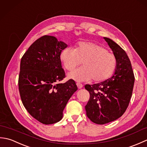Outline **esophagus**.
Listing matches in <instances>:
<instances>
[{
    "label": "esophagus",
    "mask_w": 147,
    "mask_h": 147,
    "mask_svg": "<svg viewBox=\"0 0 147 147\" xmlns=\"http://www.w3.org/2000/svg\"><path fill=\"white\" fill-rule=\"evenodd\" d=\"M76 85L78 86V88L79 89H81L83 88V85L82 83H76Z\"/></svg>",
    "instance_id": "esophagus-1"
}]
</instances>
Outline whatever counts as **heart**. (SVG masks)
Returning <instances> with one entry per match:
<instances>
[{"label":"heart","mask_w":147,"mask_h":147,"mask_svg":"<svg viewBox=\"0 0 147 147\" xmlns=\"http://www.w3.org/2000/svg\"><path fill=\"white\" fill-rule=\"evenodd\" d=\"M60 59L64 67L72 71L82 62V67L69 74V77L78 82L92 79L100 82L108 79L116 67L115 55L104 47L90 42H80L75 49L67 47L62 50Z\"/></svg>","instance_id":"1"}]
</instances>
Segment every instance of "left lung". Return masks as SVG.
Instances as JSON below:
<instances>
[{"mask_svg":"<svg viewBox=\"0 0 147 147\" xmlns=\"http://www.w3.org/2000/svg\"><path fill=\"white\" fill-rule=\"evenodd\" d=\"M117 60L110 78L93 85H86L90 99L85 106L86 115L93 123L104 124L121 117L128 107L135 83L131 64L126 52L113 40L104 37Z\"/></svg>","mask_w":147,"mask_h":147,"instance_id":"obj_1","label":"left lung"}]
</instances>
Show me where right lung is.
Listing matches in <instances>:
<instances>
[{
	"instance_id": "1",
	"label": "right lung",
	"mask_w": 147,
	"mask_h": 147,
	"mask_svg": "<svg viewBox=\"0 0 147 147\" xmlns=\"http://www.w3.org/2000/svg\"><path fill=\"white\" fill-rule=\"evenodd\" d=\"M67 47L55 36L33 42L21 58L18 86L24 107L44 124L61 121L69 100L78 90L73 80L59 83L65 76L60 55Z\"/></svg>"
}]
</instances>
